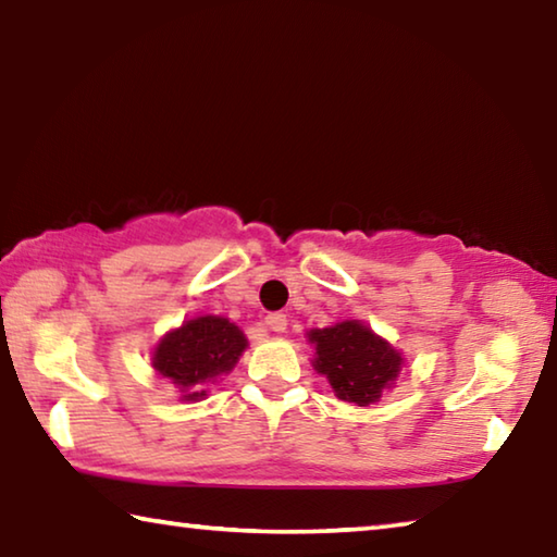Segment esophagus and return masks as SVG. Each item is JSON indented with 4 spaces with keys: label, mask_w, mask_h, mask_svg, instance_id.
<instances>
[{
    "label": "esophagus",
    "mask_w": 557,
    "mask_h": 557,
    "mask_svg": "<svg viewBox=\"0 0 557 557\" xmlns=\"http://www.w3.org/2000/svg\"><path fill=\"white\" fill-rule=\"evenodd\" d=\"M265 324H268L270 332L280 334V332H285V329H287V317L280 314V312H272V314L265 317Z\"/></svg>",
    "instance_id": "esophagus-1"
}]
</instances>
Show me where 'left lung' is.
Instances as JSON below:
<instances>
[{
	"label": "left lung",
	"mask_w": 557,
	"mask_h": 557,
	"mask_svg": "<svg viewBox=\"0 0 557 557\" xmlns=\"http://www.w3.org/2000/svg\"><path fill=\"white\" fill-rule=\"evenodd\" d=\"M307 342L314 346V371L324 375L338 400L358 408H369L385 391L395 388L405 363L398 348L361 319L309 329Z\"/></svg>",
	"instance_id": "left-lung-1"
}]
</instances>
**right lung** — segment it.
I'll return each instance as SVG.
<instances>
[{
	"instance_id": "1",
	"label": "right lung",
	"mask_w": 557,
	"mask_h": 557,
	"mask_svg": "<svg viewBox=\"0 0 557 557\" xmlns=\"http://www.w3.org/2000/svg\"><path fill=\"white\" fill-rule=\"evenodd\" d=\"M248 338L231 319L201 314L169 329L152 348V369L178 391V400L199 403L209 385L223 381L240 361Z\"/></svg>"
}]
</instances>
